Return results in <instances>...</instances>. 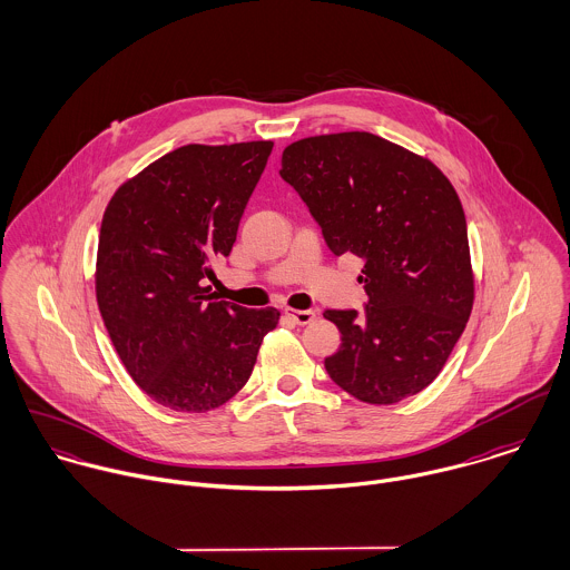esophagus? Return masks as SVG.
Masks as SVG:
<instances>
[{"label": "esophagus", "mask_w": 570, "mask_h": 570, "mask_svg": "<svg viewBox=\"0 0 570 570\" xmlns=\"http://www.w3.org/2000/svg\"><path fill=\"white\" fill-rule=\"evenodd\" d=\"M285 316L294 325H309L316 318V312H312V309H285Z\"/></svg>", "instance_id": "34e87169"}]
</instances>
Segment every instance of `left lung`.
<instances>
[{"label":"left lung","mask_w":570,"mask_h":570,"mask_svg":"<svg viewBox=\"0 0 570 570\" xmlns=\"http://www.w3.org/2000/svg\"><path fill=\"white\" fill-rule=\"evenodd\" d=\"M294 186L335 256L364 261L368 303L326 309L342 344L328 377L360 402L389 406L434 382L470 321L468 224L450 179L421 156L366 131L314 136L283 151Z\"/></svg>","instance_id":"obj_1"}]
</instances>
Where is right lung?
<instances>
[{
    "label": "right lung",
    "instance_id": "1",
    "mask_svg": "<svg viewBox=\"0 0 570 570\" xmlns=\"http://www.w3.org/2000/svg\"><path fill=\"white\" fill-rule=\"evenodd\" d=\"M274 142L186 145L127 179L98 235L96 301L131 380L158 404L208 412L252 375L278 309L208 294Z\"/></svg>",
    "mask_w": 570,
    "mask_h": 570
}]
</instances>
